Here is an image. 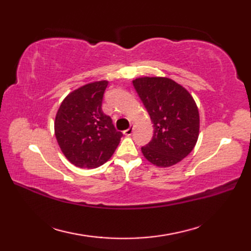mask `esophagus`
<instances>
[{"instance_id": "obj_1", "label": "esophagus", "mask_w": 251, "mask_h": 251, "mask_svg": "<svg viewBox=\"0 0 251 251\" xmlns=\"http://www.w3.org/2000/svg\"><path fill=\"white\" fill-rule=\"evenodd\" d=\"M134 129H135V126L131 125L128 129H126V130L124 131V135H126V136H131L132 132H134Z\"/></svg>"}]
</instances>
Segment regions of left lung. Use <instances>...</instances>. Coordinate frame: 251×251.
Instances as JSON below:
<instances>
[{
	"mask_svg": "<svg viewBox=\"0 0 251 251\" xmlns=\"http://www.w3.org/2000/svg\"><path fill=\"white\" fill-rule=\"evenodd\" d=\"M153 123L152 140L141 148L149 162L170 167L193 150L200 132V113L191 94L168 77L132 81Z\"/></svg>",
	"mask_w": 251,
	"mask_h": 251,
	"instance_id": "1",
	"label": "left lung"
}]
</instances>
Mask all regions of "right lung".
I'll list each match as a JSON object with an SVG mask.
<instances>
[{"label": "right lung", "mask_w": 251, "mask_h": 251, "mask_svg": "<svg viewBox=\"0 0 251 251\" xmlns=\"http://www.w3.org/2000/svg\"><path fill=\"white\" fill-rule=\"evenodd\" d=\"M108 81L89 83L69 94L55 119V136L68 161L79 168H97L113 155L123 134L102 112Z\"/></svg>", "instance_id": "1"}]
</instances>
